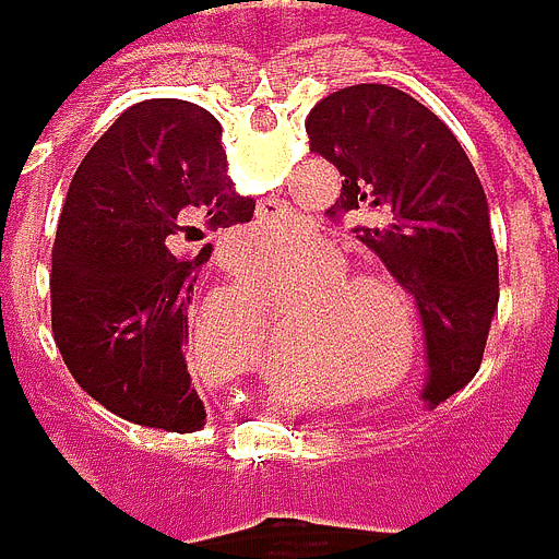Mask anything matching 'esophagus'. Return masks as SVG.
<instances>
[{"instance_id": "obj_1", "label": "esophagus", "mask_w": 559, "mask_h": 559, "mask_svg": "<svg viewBox=\"0 0 559 559\" xmlns=\"http://www.w3.org/2000/svg\"><path fill=\"white\" fill-rule=\"evenodd\" d=\"M255 218H259V225H265V222H281V218H284V209H281L278 200H262L259 209H255Z\"/></svg>"}]
</instances>
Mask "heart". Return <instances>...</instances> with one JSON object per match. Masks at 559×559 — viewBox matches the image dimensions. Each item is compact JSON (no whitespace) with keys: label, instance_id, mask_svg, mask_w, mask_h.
<instances>
[{"label":"heart","instance_id":"1","mask_svg":"<svg viewBox=\"0 0 559 559\" xmlns=\"http://www.w3.org/2000/svg\"><path fill=\"white\" fill-rule=\"evenodd\" d=\"M281 281H306L287 350L356 388L359 401H384L416 376L423 325L403 278L378 259L347 262L319 234L290 240L275 259Z\"/></svg>","mask_w":559,"mask_h":559}]
</instances>
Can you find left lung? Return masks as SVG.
<instances>
[{"label": "left lung", "mask_w": 559, "mask_h": 559, "mask_svg": "<svg viewBox=\"0 0 559 559\" xmlns=\"http://www.w3.org/2000/svg\"><path fill=\"white\" fill-rule=\"evenodd\" d=\"M309 150L341 171L331 218L391 265L416 297L425 328V401L456 394L481 366L498 312V250L488 200L450 128L388 84H356L316 103Z\"/></svg>", "instance_id": "1"}]
</instances>
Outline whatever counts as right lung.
<instances>
[{
    "instance_id": "right-lung-1",
    "label": "right lung",
    "mask_w": 559,
    "mask_h": 559,
    "mask_svg": "<svg viewBox=\"0 0 559 559\" xmlns=\"http://www.w3.org/2000/svg\"><path fill=\"white\" fill-rule=\"evenodd\" d=\"M237 197L222 124L183 99L118 115L86 153L52 247V334L74 381L115 416L197 431L190 304L206 237L253 218Z\"/></svg>"
}]
</instances>
